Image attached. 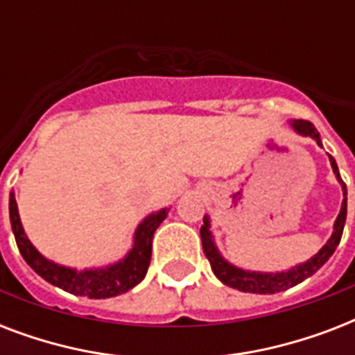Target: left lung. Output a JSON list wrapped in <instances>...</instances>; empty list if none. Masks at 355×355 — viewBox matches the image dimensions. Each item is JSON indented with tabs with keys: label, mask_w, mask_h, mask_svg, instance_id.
<instances>
[{
	"label": "left lung",
	"mask_w": 355,
	"mask_h": 355,
	"mask_svg": "<svg viewBox=\"0 0 355 355\" xmlns=\"http://www.w3.org/2000/svg\"><path fill=\"white\" fill-rule=\"evenodd\" d=\"M289 125L293 127V130L300 136H308V138L315 139L319 147H322V141H320V136L317 132V128L311 125L309 121H304V119H291ZM331 164V169H334V175H336L337 182L341 184L343 189V205L341 210H339V216H337L336 223H334V232H331L330 239L322 245L319 252L311 256L309 259L302 261V263L295 265L291 269L286 270H276V272H259V270H247L237 267V265L230 263L216 245V239H214V234H211V221L210 217L205 216V225L200 227V239H202V250H205L206 258L210 261L211 270L214 275L219 278V280L228 287H234L237 291L243 293H256V295H275V293H282L289 289V287L298 286L300 282H304L306 278H309L311 275H315L317 270L322 267V265L330 259V256L336 252L337 245L341 241L343 228H345V223H347V186L343 182L341 175H339V167H337V162L334 160V156L328 155Z\"/></svg>",
	"instance_id": "1"
}]
</instances>
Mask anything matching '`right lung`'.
I'll return each instance as SVG.
<instances>
[{
    "label": "right lung",
    "instance_id": "add662e5",
    "mask_svg": "<svg viewBox=\"0 0 355 355\" xmlns=\"http://www.w3.org/2000/svg\"><path fill=\"white\" fill-rule=\"evenodd\" d=\"M169 208L153 211L139 223L132 236V247L121 259L108 263L105 267H90V269H73L66 265L55 263L47 259L44 254L36 250L25 234L24 225L19 221L18 205L14 191L8 195V216L12 225V234L16 237L19 252L24 256L31 269L51 286H57L64 291L88 298H110L127 293L134 286H138L147 275L150 263V250H153V236L160 223L167 217Z\"/></svg>",
    "mask_w": 355,
    "mask_h": 355
}]
</instances>
